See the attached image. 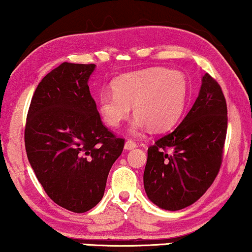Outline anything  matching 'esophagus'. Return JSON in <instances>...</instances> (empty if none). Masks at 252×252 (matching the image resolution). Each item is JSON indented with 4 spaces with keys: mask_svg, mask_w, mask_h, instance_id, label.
<instances>
[{
    "mask_svg": "<svg viewBox=\"0 0 252 252\" xmlns=\"http://www.w3.org/2000/svg\"><path fill=\"white\" fill-rule=\"evenodd\" d=\"M136 147H137V144L134 142V141H132V140H128L125 143V150H132V149H134V148H136Z\"/></svg>",
    "mask_w": 252,
    "mask_h": 252,
    "instance_id": "obj_1",
    "label": "esophagus"
}]
</instances>
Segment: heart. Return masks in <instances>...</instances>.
Returning <instances> with one entry per match:
<instances>
[{
	"label": "heart",
	"instance_id": "1",
	"mask_svg": "<svg viewBox=\"0 0 252 252\" xmlns=\"http://www.w3.org/2000/svg\"><path fill=\"white\" fill-rule=\"evenodd\" d=\"M113 93H102L98 110L104 122L119 127L133 106L135 118L129 132L137 135L149 128L163 132L173 127L184 113L188 81L180 71L153 67L124 74L112 84Z\"/></svg>",
	"mask_w": 252,
	"mask_h": 252
}]
</instances>
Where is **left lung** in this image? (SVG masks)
I'll return each mask as SVG.
<instances>
[{"mask_svg": "<svg viewBox=\"0 0 252 252\" xmlns=\"http://www.w3.org/2000/svg\"><path fill=\"white\" fill-rule=\"evenodd\" d=\"M227 105L218 82L205 73L190 111L173 132L148 149L144 190L158 208L177 211L208 190L221 165Z\"/></svg>", "mask_w": 252, "mask_h": 252, "instance_id": "obj_1", "label": "left lung"}]
</instances>
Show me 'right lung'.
<instances>
[{
    "label": "right lung",
    "mask_w": 252,
    "mask_h": 252,
    "mask_svg": "<svg viewBox=\"0 0 252 252\" xmlns=\"http://www.w3.org/2000/svg\"><path fill=\"white\" fill-rule=\"evenodd\" d=\"M95 67L65 62L54 68L34 92L26 119V154L37 180L56 204L75 213L101 201L125 143L103 125L89 92Z\"/></svg>",
    "instance_id": "add662e5"
}]
</instances>
